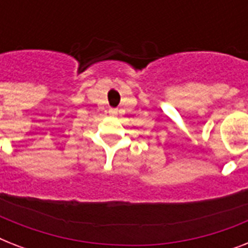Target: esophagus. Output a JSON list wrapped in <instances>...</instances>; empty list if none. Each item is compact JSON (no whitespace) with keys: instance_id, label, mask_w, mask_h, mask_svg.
I'll use <instances>...</instances> for the list:
<instances>
[{"instance_id":"obj_1","label":"esophagus","mask_w":248,"mask_h":248,"mask_svg":"<svg viewBox=\"0 0 248 248\" xmlns=\"http://www.w3.org/2000/svg\"><path fill=\"white\" fill-rule=\"evenodd\" d=\"M117 112H118L117 109H110V114H113V116H116Z\"/></svg>"}]
</instances>
